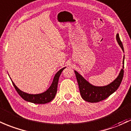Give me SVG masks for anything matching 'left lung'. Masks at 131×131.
<instances>
[{
    "mask_svg": "<svg viewBox=\"0 0 131 131\" xmlns=\"http://www.w3.org/2000/svg\"><path fill=\"white\" fill-rule=\"evenodd\" d=\"M116 39L121 48L124 51L123 43L119 37V34L116 35ZM123 61V63H124ZM78 83L79 89L82 98L86 101L90 103H97L108 97L111 94L118 89L124 76V70L122 69L118 77L109 85L103 87H97L90 84L77 71H74Z\"/></svg>",
    "mask_w": 131,
    "mask_h": 131,
    "instance_id": "8db88e82",
    "label": "left lung"
}]
</instances>
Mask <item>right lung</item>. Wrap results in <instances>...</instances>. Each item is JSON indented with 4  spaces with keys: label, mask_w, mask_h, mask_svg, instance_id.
<instances>
[{
    "label": "right lung",
    "mask_w": 131,
    "mask_h": 131,
    "mask_svg": "<svg viewBox=\"0 0 131 131\" xmlns=\"http://www.w3.org/2000/svg\"><path fill=\"white\" fill-rule=\"evenodd\" d=\"M65 68H63L58 71L57 74L54 76L53 81L52 84L51 86L47 91L44 93H41V94H27V93H24L21 91L15 85L12 81V84L15 88L18 94L24 99V100L30 102V103H35V104H45V103H49V102L52 101L54 99V96L56 95V93L57 92V87H58V83L59 80V77L61 74L62 71Z\"/></svg>",
    "instance_id": "1"
}]
</instances>
